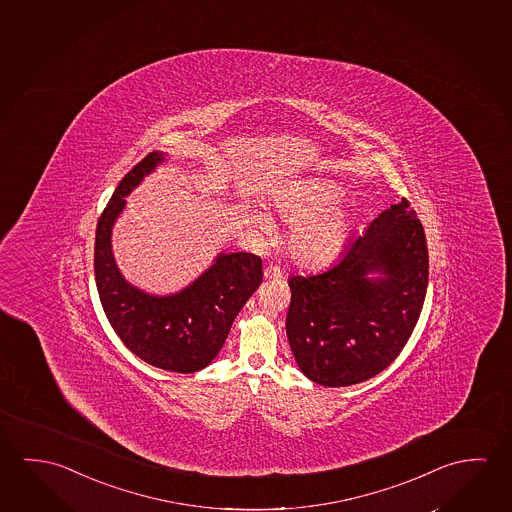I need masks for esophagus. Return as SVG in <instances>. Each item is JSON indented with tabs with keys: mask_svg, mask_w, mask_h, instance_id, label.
<instances>
[{
	"mask_svg": "<svg viewBox=\"0 0 512 512\" xmlns=\"http://www.w3.org/2000/svg\"><path fill=\"white\" fill-rule=\"evenodd\" d=\"M263 274H265V279H268V281H270V279H281V277H283L281 268L277 267H267L265 268V272H263Z\"/></svg>",
	"mask_w": 512,
	"mask_h": 512,
	"instance_id": "obj_1",
	"label": "esophagus"
}]
</instances>
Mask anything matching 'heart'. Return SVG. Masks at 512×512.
Instances as JSON below:
<instances>
[{
  "label": "heart",
  "mask_w": 512,
  "mask_h": 512,
  "mask_svg": "<svg viewBox=\"0 0 512 512\" xmlns=\"http://www.w3.org/2000/svg\"><path fill=\"white\" fill-rule=\"evenodd\" d=\"M343 188L329 179H306L283 188L274 197L281 219L293 224L288 251L302 267H320L333 261L350 235L349 211L340 206ZM251 222L270 235L274 224L261 211H252Z\"/></svg>",
  "instance_id": "heart-1"
}]
</instances>
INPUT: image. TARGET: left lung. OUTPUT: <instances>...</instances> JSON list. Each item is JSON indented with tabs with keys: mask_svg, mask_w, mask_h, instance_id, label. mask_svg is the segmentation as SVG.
I'll return each mask as SVG.
<instances>
[{
	"mask_svg": "<svg viewBox=\"0 0 512 512\" xmlns=\"http://www.w3.org/2000/svg\"><path fill=\"white\" fill-rule=\"evenodd\" d=\"M288 284L286 334L302 374L327 388L372 379L402 352L422 313L429 284L422 222L407 199L391 204L334 267Z\"/></svg>",
	"mask_w": 512,
	"mask_h": 512,
	"instance_id": "1",
	"label": "left lung"
}]
</instances>
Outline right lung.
Returning a JSON list of instances; mask_svg holds the SVG:
<instances>
[{
    "label": "right lung",
    "instance_id": "right-lung-1",
    "mask_svg": "<svg viewBox=\"0 0 512 512\" xmlns=\"http://www.w3.org/2000/svg\"><path fill=\"white\" fill-rule=\"evenodd\" d=\"M163 160L160 151L149 153L115 188L96 229L94 274L106 318L122 343L151 366L192 374L219 354L236 315L263 281V267L251 252H220L194 283L165 297L142 292L122 277L112 252V228L124 197Z\"/></svg>",
    "mask_w": 512,
    "mask_h": 512
}]
</instances>
